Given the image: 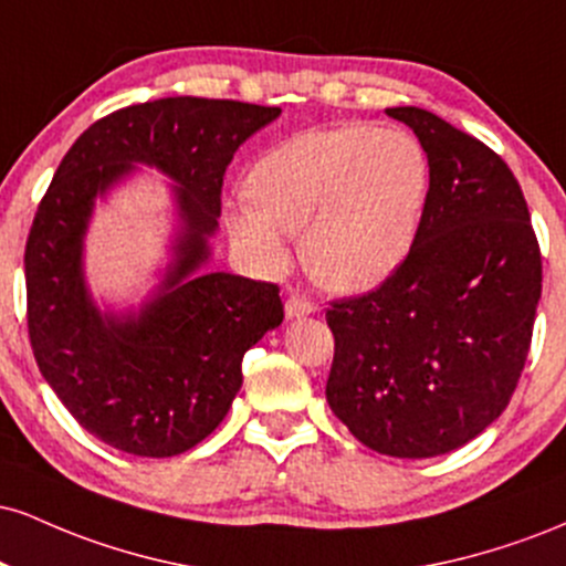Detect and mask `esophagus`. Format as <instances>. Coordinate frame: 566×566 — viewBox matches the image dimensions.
<instances>
[{
    "label": "esophagus",
    "instance_id": "obj_1",
    "mask_svg": "<svg viewBox=\"0 0 566 566\" xmlns=\"http://www.w3.org/2000/svg\"><path fill=\"white\" fill-rule=\"evenodd\" d=\"M314 311L316 305L303 295H290L287 303H284V314H287V319H301V316L314 314Z\"/></svg>",
    "mask_w": 566,
    "mask_h": 566
}]
</instances>
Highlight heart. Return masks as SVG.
Wrapping results in <instances>:
<instances>
[{
	"label": "heart",
	"mask_w": 566,
	"mask_h": 566,
	"mask_svg": "<svg viewBox=\"0 0 566 566\" xmlns=\"http://www.w3.org/2000/svg\"><path fill=\"white\" fill-rule=\"evenodd\" d=\"M431 191L426 148L399 127L337 125L276 143L226 205V229L263 274L292 258L303 231L308 274L335 292L388 282L418 242Z\"/></svg>",
	"instance_id": "b5f03b06"
}]
</instances>
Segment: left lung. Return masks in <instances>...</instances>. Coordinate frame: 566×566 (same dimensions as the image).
Here are the masks:
<instances>
[{"instance_id":"1","label":"left lung","mask_w":566,"mask_h":566,"mask_svg":"<svg viewBox=\"0 0 566 566\" xmlns=\"http://www.w3.org/2000/svg\"><path fill=\"white\" fill-rule=\"evenodd\" d=\"M431 191L418 242L375 292L333 303L327 405L361 444L437 458L476 439L522 378L543 290L527 201L503 159L418 106Z\"/></svg>"}]
</instances>
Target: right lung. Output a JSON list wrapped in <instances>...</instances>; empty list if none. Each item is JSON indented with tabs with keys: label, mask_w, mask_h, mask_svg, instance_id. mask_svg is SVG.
Returning a JSON list of instances; mask_svg holds the SVG:
<instances>
[{
	"label": "right lung",
	"mask_w": 566,
	"mask_h": 566,
	"mask_svg": "<svg viewBox=\"0 0 566 566\" xmlns=\"http://www.w3.org/2000/svg\"><path fill=\"white\" fill-rule=\"evenodd\" d=\"M282 108L159 97L103 116L76 138L25 242L29 337L39 373L84 431L138 458L210 437L242 388V356L284 319L279 287L210 271L226 167ZM138 166L171 180V261L147 301H94L83 239L94 205Z\"/></svg>",
	"instance_id": "obj_1"
}]
</instances>
